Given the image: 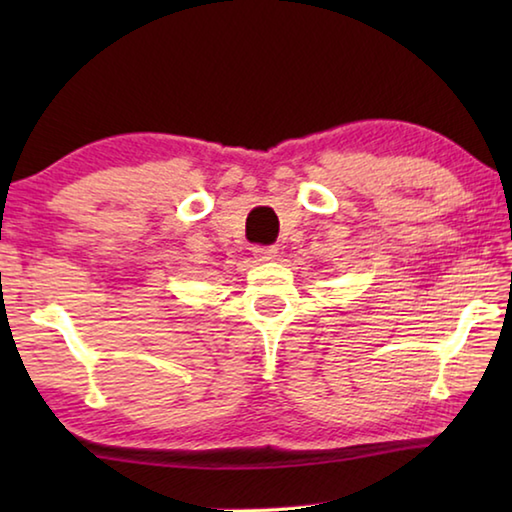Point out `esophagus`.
<instances>
[{
    "label": "esophagus",
    "mask_w": 512,
    "mask_h": 512,
    "mask_svg": "<svg viewBox=\"0 0 512 512\" xmlns=\"http://www.w3.org/2000/svg\"><path fill=\"white\" fill-rule=\"evenodd\" d=\"M253 255L257 262H273V259L277 257V248L275 246H255Z\"/></svg>",
    "instance_id": "1"
}]
</instances>
